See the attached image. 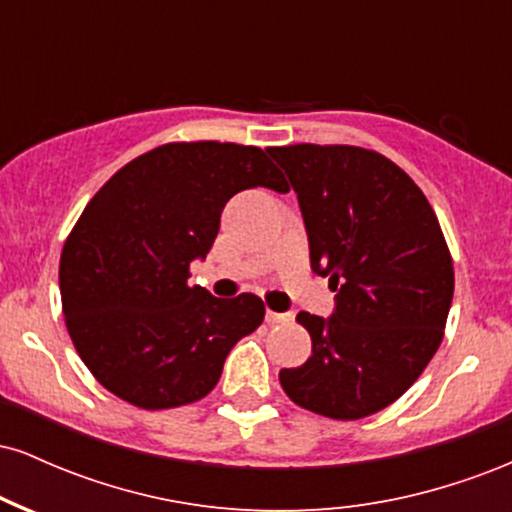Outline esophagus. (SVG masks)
<instances>
[{"instance_id": "obj_1", "label": "esophagus", "mask_w": 512, "mask_h": 512, "mask_svg": "<svg viewBox=\"0 0 512 512\" xmlns=\"http://www.w3.org/2000/svg\"><path fill=\"white\" fill-rule=\"evenodd\" d=\"M267 322H272V325H289V322H293V313H276V310H267Z\"/></svg>"}]
</instances>
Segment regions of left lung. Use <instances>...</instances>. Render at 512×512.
<instances>
[{"instance_id": "8db88e82", "label": "left lung", "mask_w": 512, "mask_h": 512, "mask_svg": "<svg viewBox=\"0 0 512 512\" xmlns=\"http://www.w3.org/2000/svg\"><path fill=\"white\" fill-rule=\"evenodd\" d=\"M298 195L310 267L330 279V317L298 313L313 354L281 368L298 407L354 421L390 407L443 342L455 274L431 204L390 158L358 146H274Z\"/></svg>"}]
</instances>
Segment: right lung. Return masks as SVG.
I'll return each mask as SVG.
<instances>
[{
    "instance_id": "1",
    "label": "right lung",
    "mask_w": 512,
    "mask_h": 512,
    "mask_svg": "<svg viewBox=\"0 0 512 512\" xmlns=\"http://www.w3.org/2000/svg\"><path fill=\"white\" fill-rule=\"evenodd\" d=\"M289 192L257 146L163 144L120 168L86 204L60 260L69 337L105 390L142 409L207 397L238 339L264 320L252 293L190 286L238 192Z\"/></svg>"
}]
</instances>
